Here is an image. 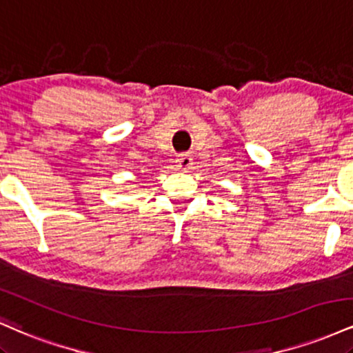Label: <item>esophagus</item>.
Listing matches in <instances>:
<instances>
[{
  "label": "esophagus",
  "instance_id": "34e87169",
  "mask_svg": "<svg viewBox=\"0 0 353 353\" xmlns=\"http://www.w3.org/2000/svg\"><path fill=\"white\" fill-rule=\"evenodd\" d=\"M176 168L182 172H189L192 169V156L190 154H179L176 157Z\"/></svg>",
  "mask_w": 353,
  "mask_h": 353
}]
</instances>
